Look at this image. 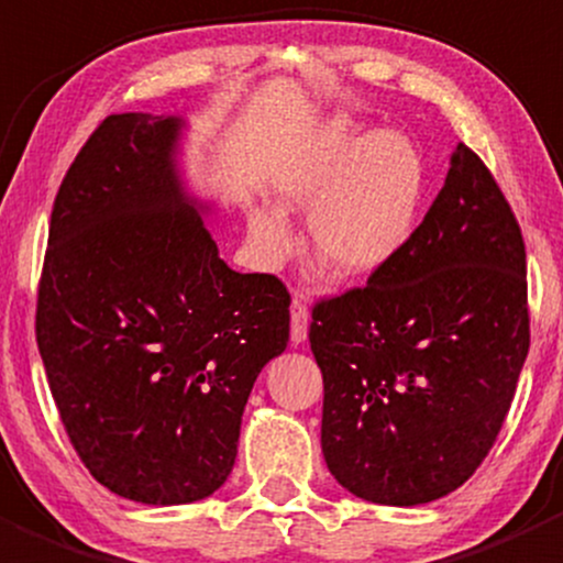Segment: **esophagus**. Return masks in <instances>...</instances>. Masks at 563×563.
<instances>
[{
    "instance_id": "1",
    "label": "esophagus",
    "mask_w": 563,
    "mask_h": 563,
    "mask_svg": "<svg viewBox=\"0 0 563 563\" xmlns=\"http://www.w3.org/2000/svg\"><path fill=\"white\" fill-rule=\"evenodd\" d=\"M308 323H310V310L305 305L302 297L291 299V340L294 343H302L308 338Z\"/></svg>"
}]
</instances>
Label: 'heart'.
I'll list each match as a JSON object with an SVG mask.
<instances>
[{"label": "heart", "instance_id": "obj_1", "mask_svg": "<svg viewBox=\"0 0 563 563\" xmlns=\"http://www.w3.org/2000/svg\"><path fill=\"white\" fill-rule=\"evenodd\" d=\"M275 190L308 212L310 250L334 275H371L413 234L422 201V166L402 135L332 130L275 172ZM250 234L269 258L286 255L291 231L272 207L250 212Z\"/></svg>", "mask_w": 563, "mask_h": 563}]
</instances>
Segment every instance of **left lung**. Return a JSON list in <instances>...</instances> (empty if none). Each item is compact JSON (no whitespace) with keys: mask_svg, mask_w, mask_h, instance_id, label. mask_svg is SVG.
<instances>
[{"mask_svg":"<svg viewBox=\"0 0 563 563\" xmlns=\"http://www.w3.org/2000/svg\"><path fill=\"white\" fill-rule=\"evenodd\" d=\"M528 343L523 234L479 155L457 144L400 253L313 308L334 479L387 507L457 490L496 444Z\"/></svg>","mask_w":563,"mask_h":563,"instance_id":"8db88e82","label":"left lung"}]
</instances>
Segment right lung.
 <instances>
[{"label": "right lung", "mask_w": 563, "mask_h": 563, "mask_svg": "<svg viewBox=\"0 0 563 563\" xmlns=\"http://www.w3.org/2000/svg\"><path fill=\"white\" fill-rule=\"evenodd\" d=\"M181 117L111 113L51 212L35 334L73 450L117 496H212L261 367L288 343L275 275L220 258L176 166Z\"/></svg>", "instance_id": "obj_1"}]
</instances>
